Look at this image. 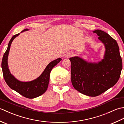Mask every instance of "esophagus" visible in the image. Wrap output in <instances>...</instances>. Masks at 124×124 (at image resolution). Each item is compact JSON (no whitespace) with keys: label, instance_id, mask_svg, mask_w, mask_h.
Wrapping results in <instances>:
<instances>
[{"label":"esophagus","instance_id":"esophagus-1","mask_svg":"<svg viewBox=\"0 0 124 124\" xmlns=\"http://www.w3.org/2000/svg\"><path fill=\"white\" fill-rule=\"evenodd\" d=\"M73 53L72 52H69V53H67L65 55V58H70V57H71L72 55H73Z\"/></svg>","mask_w":124,"mask_h":124}]
</instances>
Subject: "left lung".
Returning a JSON list of instances; mask_svg holds the SVG:
<instances>
[{"mask_svg": "<svg viewBox=\"0 0 124 124\" xmlns=\"http://www.w3.org/2000/svg\"><path fill=\"white\" fill-rule=\"evenodd\" d=\"M103 44V59L98 62L85 61L78 56L70 57L71 83L76 90L86 95L96 96L114 86L119 80L122 60L117 41L101 30L93 31Z\"/></svg>", "mask_w": 124, "mask_h": 124, "instance_id": "8db88e82", "label": "left lung"}]
</instances>
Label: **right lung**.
<instances>
[{
	"mask_svg": "<svg viewBox=\"0 0 124 124\" xmlns=\"http://www.w3.org/2000/svg\"><path fill=\"white\" fill-rule=\"evenodd\" d=\"M28 30H29L28 29H26L21 31V32ZM20 33L13 36L8 45L7 50L4 53L2 60V73L5 81L10 88L27 98L34 99L41 95L46 91L48 88L51 70L62 59L58 58L50 62L47 65L43 73L35 79L30 81L18 80L10 72L8 65V57L12 41L20 35Z\"/></svg>",
	"mask_w": 124,
	"mask_h": 124,
	"instance_id": "right-lung-1",
	"label": "right lung"
}]
</instances>
